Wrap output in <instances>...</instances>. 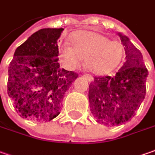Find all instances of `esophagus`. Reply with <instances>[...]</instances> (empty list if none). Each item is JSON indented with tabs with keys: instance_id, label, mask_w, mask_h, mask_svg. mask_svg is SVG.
I'll return each instance as SVG.
<instances>
[{
	"instance_id": "1",
	"label": "esophagus",
	"mask_w": 155,
	"mask_h": 155,
	"mask_svg": "<svg viewBox=\"0 0 155 155\" xmlns=\"http://www.w3.org/2000/svg\"><path fill=\"white\" fill-rule=\"evenodd\" d=\"M83 77L87 78V80L88 81H93V80H94V78L92 75H90V74H83Z\"/></svg>"
}]
</instances>
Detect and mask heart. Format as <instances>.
<instances>
[{
	"label": "heart",
	"mask_w": 155,
	"mask_h": 155,
	"mask_svg": "<svg viewBox=\"0 0 155 155\" xmlns=\"http://www.w3.org/2000/svg\"><path fill=\"white\" fill-rule=\"evenodd\" d=\"M71 45L64 43L59 47L62 64L75 69L85 58V66L95 74H107L119 67L124 58V47L117 41L94 31H78L71 37Z\"/></svg>",
	"instance_id": "obj_1"
}]
</instances>
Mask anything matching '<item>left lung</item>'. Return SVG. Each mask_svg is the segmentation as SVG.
<instances>
[{
	"mask_svg": "<svg viewBox=\"0 0 155 155\" xmlns=\"http://www.w3.org/2000/svg\"><path fill=\"white\" fill-rule=\"evenodd\" d=\"M118 34L125 51V62L114 77H94L88 92L92 114L99 124L106 126L130 120L146 95L148 72L141 51L127 36Z\"/></svg>",
	"mask_w": 155,
	"mask_h": 155,
	"instance_id": "8db88e82",
	"label": "left lung"
}]
</instances>
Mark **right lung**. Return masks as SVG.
I'll list each match as a JSON object with an SVG mask.
<instances>
[{
  "instance_id": "1",
  "label": "right lung",
  "mask_w": 155,
  "mask_h": 155,
  "mask_svg": "<svg viewBox=\"0 0 155 155\" xmlns=\"http://www.w3.org/2000/svg\"><path fill=\"white\" fill-rule=\"evenodd\" d=\"M63 28H44L14 52L8 67V94L23 118L48 122L56 117L78 74L60 68L57 40Z\"/></svg>"
}]
</instances>
